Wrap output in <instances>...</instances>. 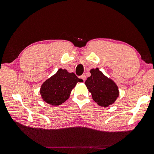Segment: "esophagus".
Returning a JSON list of instances; mask_svg holds the SVG:
<instances>
[{"label":"esophagus","mask_w":154,"mask_h":154,"mask_svg":"<svg viewBox=\"0 0 154 154\" xmlns=\"http://www.w3.org/2000/svg\"><path fill=\"white\" fill-rule=\"evenodd\" d=\"M80 78H81V79L84 80V82H85V80H86V75H85V74H84V75H82L81 77H80Z\"/></svg>","instance_id":"esophagus-1"}]
</instances>
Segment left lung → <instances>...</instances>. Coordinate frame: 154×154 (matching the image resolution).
I'll list each match as a JSON object with an SVG mask.
<instances>
[{"label": "left lung", "mask_w": 154, "mask_h": 154, "mask_svg": "<svg viewBox=\"0 0 154 154\" xmlns=\"http://www.w3.org/2000/svg\"><path fill=\"white\" fill-rule=\"evenodd\" d=\"M90 72L91 75L85 80V84L91 93L93 100L103 107L114 103L119 95L116 84L104 75L98 68L91 69Z\"/></svg>", "instance_id": "obj_1"}]
</instances>
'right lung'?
<instances>
[{"mask_svg": "<svg viewBox=\"0 0 154 154\" xmlns=\"http://www.w3.org/2000/svg\"><path fill=\"white\" fill-rule=\"evenodd\" d=\"M78 82H83V80L79 79L74 73L59 69L42 84L40 94L48 104L59 106L69 99L72 90Z\"/></svg>", "mask_w": 154, "mask_h": 154, "instance_id": "add662e5", "label": "right lung"}]
</instances>
